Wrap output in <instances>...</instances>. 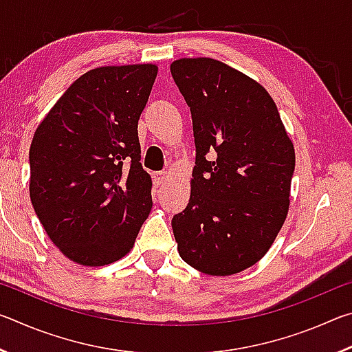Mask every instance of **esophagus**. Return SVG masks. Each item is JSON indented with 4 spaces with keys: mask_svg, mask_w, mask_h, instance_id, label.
<instances>
[{
    "mask_svg": "<svg viewBox=\"0 0 352 352\" xmlns=\"http://www.w3.org/2000/svg\"><path fill=\"white\" fill-rule=\"evenodd\" d=\"M168 177H169L168 172H155V174H153V182L158 186V184H163L166 180H168Z\"/></svg>",
    "mask_w": 352,
    "mask_h": 352,
    "instance_id": "34e87169",
    "label": "esophagus"
}]
</instances>
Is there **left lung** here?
Segmentation results:
<instances>
[{
  "instance_id": "obj_1",
  "label": "left lung",
  "mask_w": 352,
  "mask_h": 352,
  "mask_svg": "<svg viewBox=\"0 0 352 352\" xmlns=\"http://www.w3.org/2000/svg\"><path fill=\"white\" fill-rule=\"evenodd\" d=\"M170 73L195 141L189 204L172 219L178 253L206 275H234L269 252L287 217L294 142L252 77L208 57L172 62Z\"/></svg>"
}]
</instances>
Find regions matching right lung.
<instances>
[{
	"label": "right lung",
	"mask_w": 352,
	"mask_h": 352,
	"mask_svg": "<svg viewBox=\"0 0 352 352\" xmlns=\"http://www.w3.org/2000/svg\"><path fill=\"white\" fill-rule=\"evenodd\" d=\"M157 73L152 63L90 69L35 130L32 206L50 239L77 264L124 258L152 210L138 121Z\"/></svg>",
	"instance_id": "add662e5"
}]
</instances>
